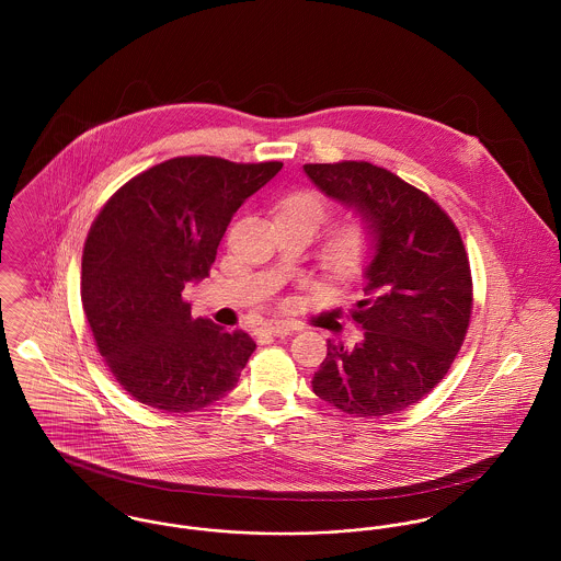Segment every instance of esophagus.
<instances>
[{"label": "esophagus", "instance_id": "1", "mask_svg": "<svg viewBox=\"0 0 561 561\" xmlns=\"http://www.w3.org/2000/svg\"><path fill=\"white\" fill-rule=\"evenodd\" d=\"M263 334H270V336H287L291 332V325L283 323V321H276V323H265L261 328Z\"/></svg>", "mask_w": 561, "mask_h": 561}]
</instances>
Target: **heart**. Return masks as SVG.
<instances>
[{"label":"heart","instance_id":"obj_1","mask_svg":"<svg viewBox=\"0 0 561 561\" xmlns=\"http://www.w3.org/2000/svg\"><path fill=\"white\" fill-rule=\"evenodd\" d=\"M330 205L316 190H298L285 194L276 203V220L300 222L311 233L328 218ZM376 229L365 218H350L336 225L321 243V263L336 278L356 276L374 256Z\"/></svg>","mask_w":561,"mask_h":561}]
</instances>
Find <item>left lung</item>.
Segmentation results:
<instances>
[{
    "mask_svg": "<svg viewBox=\"0 0 561 561\" xmlns=\"http://www.w3.org/2000/svg\"><path fill=\"white\" fill-rule=\"evenodd\" d=\"M330 198L376 229L365 300L352 320L365 330L354 350L328 339L316 396L352 416H382L423 400L456 360L473 313L467 248L445 209L419 187L369 161L305 163Z\"/></svg>",
    "mask_w": 561,
    "mask_h": 561,
    "instance_id": "left-lung-1",
    "label": "left lung"
}]
</instances>
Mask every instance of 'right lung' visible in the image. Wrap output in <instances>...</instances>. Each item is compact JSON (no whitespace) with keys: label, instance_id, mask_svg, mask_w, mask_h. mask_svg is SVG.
Listing matches in <instances>:
<instances>
[{"label":"right lung","instance_id":"1","mask_svg":"<svg viewBox=\"0 0 561 561\" xmlns=\"http://www.w3.org/2000/svg\"><path fill=\"white\" fill-rule=\"evenodd\" d=\"M280 161L187 156L136 174L103 205L81 254V305L116 382L161 412H192L236 389L256 343L194 320L183 289L209 276L220 240Z\"/></svg>","mask_w":561,"mask_h":561}]
</instances>
